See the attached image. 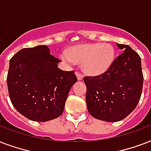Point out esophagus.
Instances as JSON below:
<instances>
[{"label": "esophagus", "mask_w": 151, "mask_h": 151, "mask_svg": "<svg viewBox=\"0 0 151 151\" xmlns=\"http://www.w3.org/2000/svg\"><path fill=\"white\" fill-rule=\"evenodd\" d=\"M76 75L77 79H79V80H82V79H83V75L80 74L79 72H76Z\"/></svg>", "instance_id": "34e87169"}]
</instances>
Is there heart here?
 Returning <instances> with one entry per match:
<instances>
[{
    "instance_id": "1",
    "label": "heart",
    "mask_w": 151,
    "mask_h": 151,
    "mask_svg": "<svg viewBox=\"0 0 151 151\" xmlns=\"http://www.w3.org/2000/svg\"><path fill=\"white\" fill-rule=\"evenodd\" d=\"M115 56V49L109 43H89L64 50L60 58L68 66L81 62L82 68L86 74L99 76L109 69Z\"/></svg>"
}]
</instances>
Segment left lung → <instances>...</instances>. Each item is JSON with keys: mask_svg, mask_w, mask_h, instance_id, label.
I'll return each mask as SVG.
<instances>
[{"mask_svg": "<svg viewBox=\"0 0 151 151\" xmlns=\"http://www.w3.org/2000/svg\"><path fill=\"white\" fill-rule=\"evenodd\" d=\"M109 69L97 76H85L86 101L90 114L98 120L116 122L132 112L139 101L143 76L141 59L128 45Z\"/></svg>", "mask_w": 151, "mask_h": 151, "instance_id": "obj_1", "label": "left lung"}]
</instances>
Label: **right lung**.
<instances>
[{"mask_svg":"<svg viewBox=\"0 0 151 151\" xmlns=\"http://www.w3.org/2000/svg\"><path fill=\"white\" fill-rule=\"evenodd\" d=\"M60 61L46 45L22 49L10 60L9 98L16 110L29 120L45 122L62 114L77 78L74 71L58 68Z\"/></svg>","mask_w":151,"mask_h":151,"instance_id":"obj_1","label":"right lung"}]
</instances>
